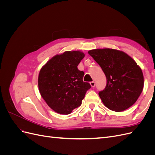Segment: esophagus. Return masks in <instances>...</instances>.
<instances>
[{"label": "esophagus", "mask_w": 155, "mask_h": 155, "mask_svg": "<svg viewBox=\"0 0 155 155\" xmlns=\"http://www.w3.org/2000/svg\"><path fill=\"white\" fill-rule=\"evenodd\" d=\"M90 84H91V85L92 87H94L95 86V85H96V83H95L94 81H91V82H90Z\"/></svg>", "instance_id": "obj_1"}]
</instances>
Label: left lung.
<instances>
[{
	"instance_id": "left-lung-1",
	"label": "left lung",
	"mask_w": 155,
	"mask_h": 155,
	"mask_svg": "<svg viewBox=\"0 0 155 155\" xmlns=\"http://www.w3.org/2000/svg\"><path fill=\"white\" fill-rule=\"evenodd\" d=\"M101 67L107 85L99 92L104 104L110 110L121 112L137 101L143 88L142 69L122 51L104 48L88 51Z\"/></svg>"
}]
</instances>
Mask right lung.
<instances>
[{"instance_id":"right-lung-1","label":"right lung","mask_w":155,"mask_h":155,"mask_svg":"<svg viewBox=\"0 0 155 155\" xmlns=\"http://www.w3.org/2000/svg\"><path fill=\"white\" fill-rule=\"evenodd\" d=\"M85 57L81 51H67L56 55L41 68L38 86L47 105L61 114H69L81 105L91 86L83 82V71L78 68Z\"/></svg>"}]
</instances>
